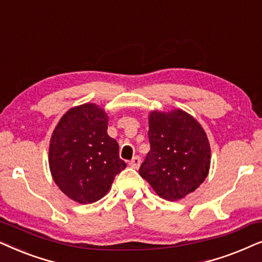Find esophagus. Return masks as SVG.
Wrapping results in <instances>:
<instances>
[{"label":"esophagus","instance_id":"1","mask_svg":"<svg viewBox=\"0 0 262 262\" xmlns=\"http://www.w3.org/2000/svg\"><path fill=\"white\" fill-rule=\"evenodd\" d=\"M140 164H141V158H140V157L137 156V157H134V158L132 159L130 162H129V166L133 167V169H139Z\"/></svg>","mask_w":262,"mask_h":262}]
</instances>
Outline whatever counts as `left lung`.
Listing matches in <instances>:
<instances>
[{"instance_id":"obj_1","label":"left lung","mask_w":262,"mask_h":262,"mask_svg":"<svg viewBox=\"0 0 262 262\" xmlns=\"http://www.w3.org/2000/svg\"><path fill=\"white\" fill-rule=\"evenodd\" d=\"M151 151L139 173L160 198L177 201L194 191L208 175L211 148L201 124L186 111H152Z\"/></svg>"}]
</instances>
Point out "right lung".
I'll list each match as a JSON object with an SVG mask.
<instances>
[{
	"label": "right lung",
	"mask_w": 262,
	"mask_h": 262,
	"mask_svg": "<svg viewBox=\"0 0 262 262\" xmlns=\"http://www.w3.org/2000/svg\"><path fill=\"white\" fill-rule=\"evenodd\" d=\"M107 115L93 103L72 107L56 125L49 166L58 188L79 204H92L109 191L127 166L118 144L107 135Z\"/></svg>",
	"instance_id": "add662e5"
}]
</instances>
